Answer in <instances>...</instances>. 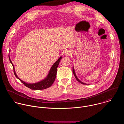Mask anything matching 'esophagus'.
<instances>
[{
    "label": "esophagus",
    "mask_w": 124,
    "mask_h": 124,
    "mask_svg": "<svg viewBox=\"0 0 124 124\" xmlns=\"http://www.w3.org/2000/svg\"><path fill=\"white\" fill-rule=\"evenodd\" d=\"M70 54V52L69 51H67L65 52V55H69Z\"/></svg>",
    "instance_id": "obj_1"
}]
</instances>
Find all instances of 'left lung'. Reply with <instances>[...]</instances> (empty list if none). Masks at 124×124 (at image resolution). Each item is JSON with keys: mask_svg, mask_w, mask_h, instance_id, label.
<instances>
[{"mask_svg": "<svg viewBox=\"0 0 124 124\" xmlns=\"http://www.w3.org/2000/svg\"><path fill=\"white\" fill-rule=\"evenodd\" d=\"M73 74H74V76H75V78H76V79H77L79 82L81 83L82 84H86V83L81 82V81L80 80H79V79L77 78V76H76V73H75V70H74V67L73 68Z\"/></svg>", "mask_w": 124, "mask_h": 124, "instance_id": "8db88e82", "label": "left lung"}]
</instances>
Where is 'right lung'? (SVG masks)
Returning <instances> with one entry per match:
<instances>
[{
    "mask_svg": "<svg viewBox=\"0 0 124 124\" xmlns=\"http://www.w3.org/2000/svg\"><path fill=\"white\" fill-rule=\"evenodd\" d=\"M61 59H62V57H60L57 60V61L52 65V66L51 67V68L49 70V73H48L47 77L45 79H44L40 82H37V83L30 84V83H27L23 81V80L20 79L18 78V77L16 76V72H15L14 66L11 60H10V58H9L10 61L11 63L12 64V66L13 67L14 73L15 76L16 77V78H18L26 87L30 88V89H32V90H34L45 89H46V88L50 87L52 85V84L54 83V82L55 80V79L56 78V74H57V68L59 65L60 61L61 60Z\"/></svg>",
    "mask_w": 124,
    "mask_h": 124,
    "instance_id": "1",
    "label": "right lung"
}]
</instances>
